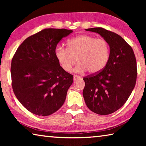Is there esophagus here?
Masks as SVG:
<instances>
[{"label":"esophagus","mask_w":146,"mask_h":146,"mask_svg":"<svg viewBox=\"0 0 146 146\" xmlns=\"http://www.w3.org/2000/svg\"><path fill=\"white\" fill-rule=\"evenodd\" d=\"M79 78H81V76H77V75H74L73 76V80H74V81H75V80H77V79H79Z\"/></svg>","instance_id":"1"}]
</instances>
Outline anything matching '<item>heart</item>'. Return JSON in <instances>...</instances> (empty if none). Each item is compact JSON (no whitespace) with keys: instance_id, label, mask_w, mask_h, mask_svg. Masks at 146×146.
Here are the masks:
<instances>
[{"instance_id":"obj_1","label":"heart","mask_w":146,"mask_h":146,"mask_svg":"<svg viewBox=\"0 0 146 146\" xmlns=\"http://www.w3.org/2000/svg\"><path fill=\"white\" fill-rule=\"evenodd\" d=\"M55 56L61 68L70 72L76 61L78 64L74 71L84 73L87 70L95 74L106 67L110 59V48L103 38H96L89 35H80L68 41V48H55Z\"/></svg>"}]
</instances>
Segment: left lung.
I'll return each instance as SVG.
<instances>
[{"label": "left lung", "mask_w": 146, "mask_h": 146, "mask_svg": "<svg viewBox=\"0 0 146 146\" xmlns=\"http://www.w3.org/2000/svg\"><path fill=\"white\" fill-rule=\"evenodd\" d=\"M99 34L108 42L110 59L102 71L83 80V97L93 112L101 115L114 113L126 102L137 80V61L129 44L117 33L102 28L86 29Z\"/></svg>", "instance_id": "1"}]
</instances>
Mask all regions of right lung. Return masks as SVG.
<instances>
[{"label": "right lung", "mask_w": 146, "mask_h": 146, "mask_svg": "<svg viewBox=\"0 0 146 146\" xmlns=\"http://www.w3.org/2000/svg\"><path fill=\"white\" fill-rule=\"evenodd\" d=\"M73 30L49 28L29 36L11 61L12 88L29 111L48 116L65 102L73 76L61 68L55 56L57 44Z\"/></svg>", "instance_id": "1"}]
</instances>
